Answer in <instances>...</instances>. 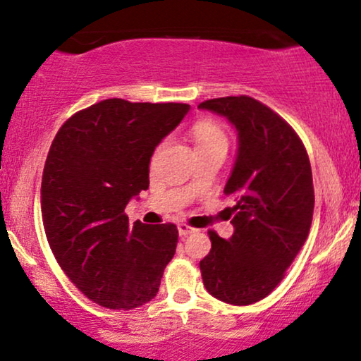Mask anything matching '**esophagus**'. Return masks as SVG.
Wrapping results in <instances>:
<instances>
[{
  "label": "esophagus",
  "mask_w": 361,
  "mask_h": 361,
  "mask_svg": "<svg viewBox=\"0 0 361 361\" xmlns=\"http://www.w3.org/2000/svg\"><path fill=\"white\" fill-rule=\"evenodd\" d=\"M195 228L185 225V223H180V225H178V233H180V236H188L191 233H195Z\"/></svg>",
  "instance_id": "1"
}]
</instances>
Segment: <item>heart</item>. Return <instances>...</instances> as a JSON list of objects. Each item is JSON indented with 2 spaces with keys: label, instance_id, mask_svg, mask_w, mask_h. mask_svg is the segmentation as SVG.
I'll list each match as a JSON object with an SVG mask.
<instances>
[{
  "label": "heart",
  "instance_id": "1",
  "mask_svg": "<svg viewBox=\"0 0 361 361\" xmlns=\"http://www.w3.org/2000/svg\"><path fill=\"white\" fill-rule=\"evenodd\" d=\"M191 136H193L198 153L214 147H228V136L225 130L213 120L196 121L191 128Z\"/></svg>",
  "mask_w": 361,
  "mask_h": 361
}]
</instances>
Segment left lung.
Instances as JSON below:
<instances>
[{"label":"left lung","mask_w":361,"mask_h":361,"mask_svg":"<svg viewBox=\"0 0 361 361\" xmlns=\"http://www.w3.org/2000/svg\"><path fill=\"white\" fill-rule=\"evenodd\" d=\"M200 109L225 116L238 152L223 193L235 200L230 240L209 231L200 262L204 288L230 305H252L276 288L310 233L312 166L302 140L283 118L250 97L208 99Z\"/></svg>","instance_id":"1"}]
</instances>
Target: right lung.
Listing matches in <instances>:
<instances>
[{"mask_svg": "<svg viewBox=\"0 0 361 361\" xmlns=\"http://www.w3.org/2000/svg\"><path fill=\"white\" fill-rule=\"evenodd\" d=\"M190 104H91L59 128L41 181L44 233L61 270L94 303L131 310L158 293L176 252L173 223L130 220L126 204L149 186V159Z\"/></svg>", "mask_w": 361, "mask_h": 361, "instance_id": "1", "label": "right lung"}]
</instances>
